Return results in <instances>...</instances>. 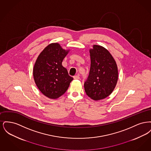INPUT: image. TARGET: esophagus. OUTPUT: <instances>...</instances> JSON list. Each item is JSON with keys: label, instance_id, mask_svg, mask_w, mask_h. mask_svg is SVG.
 I'll use <instances>...</instances> for the list:
<instances>
[{"label": "esophagus", "instance_id": "1", "mask_svg": "<svg viewBox=\"0 0 151 151\" xmlns=\"http://www.w3.org/2000/svg\"><path fill=\"white\" fill-rule=\"evenodd\" d=\"M73 79H75V80H79L80 79V77H79V75H76L75 76H73Z\"/></svg>", "mask_w": 151, "mask_h": 151}]
</instances>
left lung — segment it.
I'll use <instances>...</instances> for the list:
<instances>
[{
    "label": "left lung",
    "instance_id": "8db88e82",
    "mask_svg": "<svg viewBox=\"0 0 151 151\" xmlns=\"http://www.w3.org/2000/svg\"><path fill=\"white\" fill-rule=\"evenodd\" d=\"M89 52L91 68L84 89L91 99L101 100L114 91L118 79V67L114 58L105 47L94 45Z\"/></svg>",
    "mask_w": 151,
    "mask_h": 151
}]
</instances>
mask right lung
<instances>
[{
	"label": "right lung",
	"mask_w": 151,
	"mask_h": 151,
	"mask_svg": "<svg viewBox=\"0 0 151 151\" xmlns=\"http://www.w3.org/2000/svg\"><path fill=\"white\" fill-rule=\"evenodd\" d=\"M69 51L58 43H50L36 60L33 70L35 83L41 92L50 99L62 96L73 79L62 65Z\"/></svg>",
	"instance_id": "add662e5"
}]
</instances>
